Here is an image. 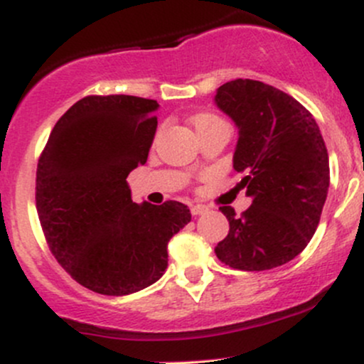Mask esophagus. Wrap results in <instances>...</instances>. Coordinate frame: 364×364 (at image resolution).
I'll return each mask as SVG.
<instances>
[{
    "label": "esophagus",
    "mask_w": 364,
    "mask_h": 364,
    "mask_svg": "<svg viewBox=\"0 0 364 364\" xmlns=\"http://www.w3.org/2000/svg\"><path fill=\"white\" fill-rule=\"evenodd\" d=\"M207 210H208V207L202 205V203H196V205L191 207V214L193 215H202V214H205Z\"/></svg>",
    "instance_id": "34e87169"
}]
</instances>
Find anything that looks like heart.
<instances>
[{
  "mask_svg": "<svg viewBox=\"0 0 364 364\" xmlns=\"http://www.w3.org/2000/svg\"><path fill=\"white\" fill-rule=\"evenodd\" d=\"M215 121H220V119L214 114H208V112H200V114H196L193 118V127L195 129H198V128L207 127V124L210 123H215Z\"/></svg>",
  "mask_w": 364,
  "mask_h": 364,
  "instance_id": "heart-1",
  "label": "heart"
}]
</instances>
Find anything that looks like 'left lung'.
I'll list each match as a JSON object with an SVG mask.
<instances>
[{
	"mask_svg": "<svg viewBox=\"0 0 364 364\" xmlns=\"http://www.w3.org/2000/svg\"><path fill=\"white\" fill-rule=\"evenodd\" d=\"M215 106L235 121L232 168L252 207H220L229 235L215 255L237 270H270L306 248L328 193V154L311 112L272 85L237 78L217 89Z\"/></svg>",
	"mask_w": 364,
	"mask_h": 364,
	"instance_id": "left-lung-1",
	"label": "left lung"
}]
</instances>
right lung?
Masks as SVG:
<instances>
[{
    "instance_id": "right-lung-1",
    "label": "right lung",
    "mask_w": 364,
    "mask_h": 364,
    "mask_svg": "<svg viewBox=\"0 0 364 364\" xmlns=\"http://www.w3.org/2000/svg\"><path fill=\"white\" fill-rule=\"evenodd\" d=\"M157 101L89 95L54 124L37 164V214L49 248L78 284L106 296L152 286L168 243L191 220L185 203H135L127 178L145 164Z\"/></svg>"
}]
</instances>
